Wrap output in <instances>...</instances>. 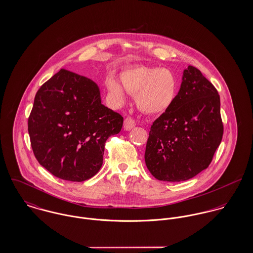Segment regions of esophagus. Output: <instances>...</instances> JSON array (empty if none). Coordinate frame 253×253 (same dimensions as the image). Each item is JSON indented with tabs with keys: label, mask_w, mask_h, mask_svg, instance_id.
<instances>
[{
	"label": "esophagus",
	"mask_w": 253,
	"mask_h": 253,
	"mask_svg": "<svg viewBox=\"0 0 253 253\" xmlns=\"http://www.w3.org/2000/svg\"><path fill=\"white\" fill-rule=\"evenodd\" d=\"M135 122H134V120L133 119H131V118H129V117H127V118H126L125 119V122H124V128H125V130H130V129H132L134 126H135Z\"/></svg>",
	"instance_id": "1"
}]
</instances>
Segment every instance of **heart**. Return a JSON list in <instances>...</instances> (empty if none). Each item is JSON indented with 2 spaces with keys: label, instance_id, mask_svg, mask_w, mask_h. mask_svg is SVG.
Wrapping results in <instances>:
<instances>
[{
  "label": "heart",
  "instance_id": "1",
  "mask_svg": "<svg viewBox=\"0 0 253 253\" xmlns=\"http://www.w3.org/2000/svg\"><path fill=\"white\" fill-rule=\"evenodd\" d=\"M121 84L113 76L106 80V86L113 101L121 105L125 102V91L135 95L138 109L145 114L159 115L173 104L178 89L175 75L167 68L136 66L121 74Z\"/></svg>",
  "mask_w": 253,
  "mask_h": 253
}]
</instances>
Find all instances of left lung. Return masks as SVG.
I'll return each instance as SVG.
<instances>
[{
  "label": "left lung",
  "mask_w": 253,
  "mask_h": 253,
  "mask_svg": "<svg viewBox=\"0 0 253 253\" xmlns=\"http://www.w3.org/2000/svg\"><path fill=\"white\" fill-rule=\"evenodd\" d=\"M222 136L216 88L199 69L188 66L173 104L151 126L146 166L158 180H188L210 166Z\"/></svg>",
  "instance_id": "left-lung-1"
}]
</instances>
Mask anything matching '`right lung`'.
<instances>
[{
	"instance_id": "right-lung-1",
	"label": "right lung",
	"mask_w": 253,
	"mask_h": 253,
	"mask_svg": "<svg viewBox=\"0 0 253 253\" xmlns=\"http://www.w3.org/2000/svg\"><path fill=\"white\" fill-rule=\"evenodd\" d=\"M123 123L120 114L101 104L92 80L61 69L38 90L28 132L42 167L60 179L82 182L98 172L105 142Z\"/></svg>"
}]
</instances>
